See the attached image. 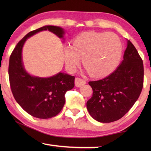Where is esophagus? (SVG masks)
Instances as JSON below:
<instances>
[{
	"mask_svg": "<svg viewBox=\"0 0 151 151\" xmlns=\"http://www.w3.org/2000/svg\"><path fill=\"white\" fill-rule=\"evenodd\" d=\"M86 83V81L85 79H83L79 77H76L75 78V85L76 86H77V87H81V86L85 85Z\"/></svg>",
	"mask_w": 151,
	"mask_h": 151,
	"instance_id": "esophagus-1",
	"label": "esophagus"
}]
</instances>
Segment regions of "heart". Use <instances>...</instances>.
Returning a JSON list of instances; mask_svg holds the SVG:
<instances>
[{"label": "heart", "mask_w": 151, "mask_h": 151, "mask_svg": "<svg viewBox=\"0 0 151 151\" xmlns=\"http://www.w3.org/2000/svg\"><path fill=\"white\" fill-rule=\"evenodd\" d=\"M122 54V43L112 32H86L76 37L73 46L64 47L66 68L76 70L83 58V65L93 77L109 75L118 65Z\"/></svg>", "instance_id": "1"}]
</instances>
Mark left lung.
Instances as JSON below:
<instances>
[{"label":"left lung","mask_w":151,"mask_h":151,"mask_svg":"<svg viewBox=\"0 0 151 151\" xmlns=\"http://www.w3.org/2000/svg\"><path fill=\"white\" fill-rule=\"evenodd\" d=\"M144 66L132 43L128 40L123 60L109 76L88 82L93 96L86 103L87 110L96 121H118L129 111L139 99L143 87Z\"/></svg>","instance_id":"8db88e82"}]
</instances>
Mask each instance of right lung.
I'll list each match as a JSON object with an SVG mask.
<instances>
[{"label":"right lung","instance_id":"obj_1","mask_svg":"<svg viewBox=\"0 0 151 151\" xmlns=\"http://www.w3.org/2000/svg\"><path fill=\"white\" fill-rule=\"evenodd\" d=\"M48 30L63 38L64 30L55 26H45L30 31L17 43L9 59V76L13 96L27 113L39 119L57 116L65 103L66 91L75 86L74 76L59 73L49 78L30 76L22 62V49L28 38L42 30Z\"/></svg>","mask_w":151,"mask_h":151}]
</instances>
